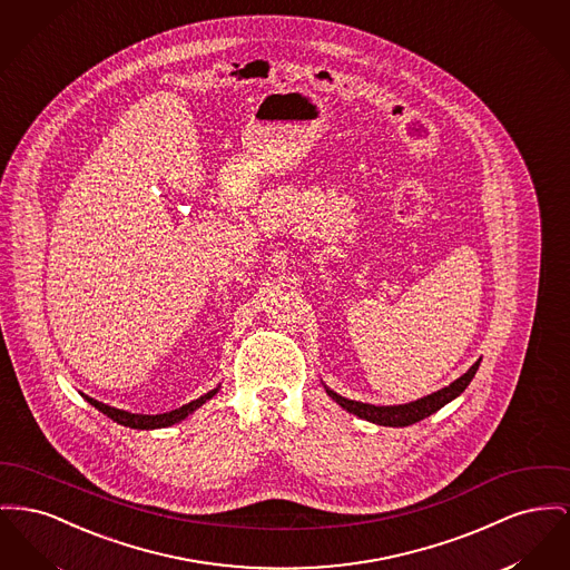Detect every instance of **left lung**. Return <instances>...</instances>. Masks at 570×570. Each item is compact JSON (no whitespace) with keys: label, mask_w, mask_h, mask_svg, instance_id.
Returning <instances> with one entry per match:
<instances>
[{"label":"left lung","mask_w":570,"mask_h":570,"mask_svg":"<svg viewBox=\"0 0 570 570\" xmlns=\"http://www.w3.org/2000/svg\"><path fill=\"white\" fill-rule=\"evenodd\" d=\"M478 366H480V360L463 376H459L454 383H450L448 387L439 390V392L431 394V396H424L420 401L394 404V406H374V404H368V402L348 401V399L332 392L330 387H325V390L342 409H346L348 413H353V415H357L362 420H368L372 424H379V426H411V424L433 415L443 404H448V402L454 401L456 396H461L465 392V387L471 383L473 374L478 372Z\"/></svg>","instance_id":"left-lung-1"}]
</instances>
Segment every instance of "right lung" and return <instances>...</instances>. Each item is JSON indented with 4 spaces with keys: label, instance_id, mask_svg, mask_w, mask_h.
Wrapping results in <instances>:
<instances>
[{
    "label": "right lung",
    "instance_id": "obj_1",
    "mask_svg": "<svg viewBox=\"0 0 570 570\" xmlns=\"http://www.w3.org/2000/svg\"><path fill=\"white\" fill-rule=\"evenodd\" d=\"M217 392H219V387L210 390L208 394H204V396L196 399V401L187 402V404H183V406H178V409H174V411L159 413V415L131 413V411H122V409L109 406V404H105V402L95 401V399L83 396V394H81V396H83L86 401L90 402L92 406H97V409H99L101 413H105L107 417H111L114 422H118V424H122V426L139 429V431H153V429H166V426H171V424H178V422H180V420H185L189 413H194L196 409H200L204 402L210 401Z\"/></svg>",
    "mask_w": 570,
    "mask_h": 570
}]
</instances>
